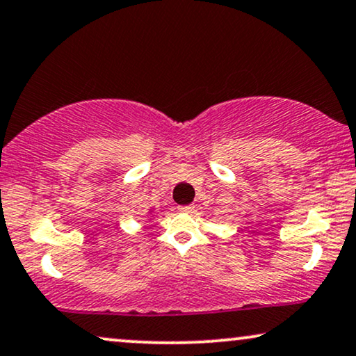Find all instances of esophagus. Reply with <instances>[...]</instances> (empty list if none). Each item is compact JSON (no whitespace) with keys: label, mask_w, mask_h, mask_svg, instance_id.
Segmentation results:
<instances>
[{"label":"esophagus","mask_w":356,"mask_h":356,"mask_svg":"<svg viewBox=\"0 0 356 356\" xmlns=\"http://www.w3.org/2000/svg\"><path fill=\"white\" fill-rule=\"evenodd\" d=\"M179 211H181V212H193L194 206H193V204H191V206H181V207H179Z\"/></svg>","instance_id":"esophagus-1"}]
</instances>
